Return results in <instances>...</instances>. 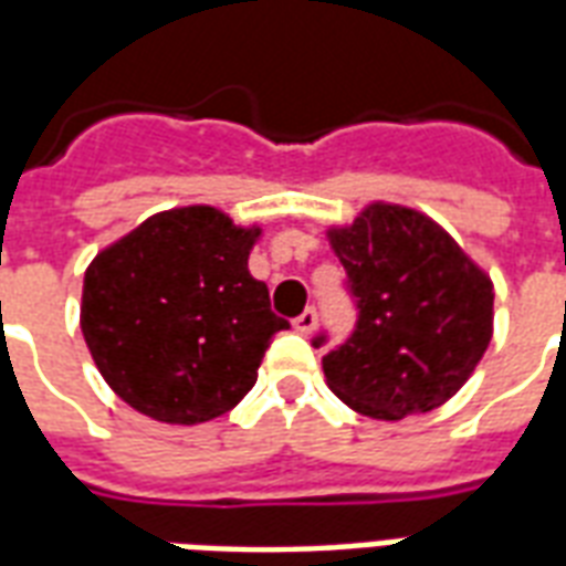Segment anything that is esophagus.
Here are the masks:
<instances>
[{
  "label": "esophagus",
  "instance_id": "obj_1",
  "mask_svg": "<svg viewBox=\"0 0 566 566\" xmlns=\"http://www.w3.org/2000/svg\"><path fill=\"white\" fill-rule=\"evenodd\" d=\"M313 328H316V307H307V311H301V316L295 319V332L311 334Z\"/></svg>",
  "mask_w": 566,
  "mask_h": 566
}]
</instances>
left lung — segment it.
<instances>
[{"label":"left lung","mask_w":566,"mask_h":566,"mask_svg":"<svg viewBox=\"0 0 566 566\" xmlns=\"http://www.w3.org/2000/svg\"><path fill=\"white\" fill-rule=\"evenodd\" d=\"M328 238L356 301V328L323 356L328 389L386 422L449 401L492 340V280L434 220L398 205H370Z\"/></svg>","instance_id":"8db88e82"}]
</instances>
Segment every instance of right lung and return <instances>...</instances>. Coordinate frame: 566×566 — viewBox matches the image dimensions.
I'll list each match as a JSON object with an SVG mask.
<instances>
[{"label":"right lung","mask_w":566,"mask_h":566,"mask_svg":"<svg viewBox=\"0 0 566 566\" xmlns=\"http://www.w3.org/2000/svg\"><path fill=\"white\" fill-rule=\"evenodd\" d=\"M259 234L192 205L144 220L86 268L81 332L138 413L210 422L253 389L271 337L289 328L247 268Z\"/></svg>","instance_id":"right-lung-1"}]
</instances>
